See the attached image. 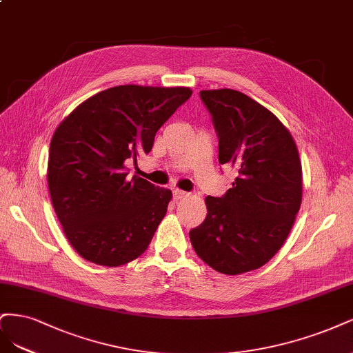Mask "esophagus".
Segmentation results:
<instances>
[{"mask_svg": "<svg viewBox=\"0 0 353 353\" xmlns=\"http://www.w3.org/2000/svg\"><path fill=\"white\" fill-rule=\"evenodd\" d=\"M185 196H188V192H183V190H180V189H174L173 190L174 201H180V199H183Z\"/></svg>", "mask_w": 353, "mask_h": 353, "instance_id": "obj_1", "label": "esophagus"}]
</instances>
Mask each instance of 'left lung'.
Segmentation results:
<instances>
[{
	"label": "left lung",
	"mask_w": 353,
	"mask_h": 353,
	"mask_svg": "<svg viewBox=\"0 0 353 353\" xmlns=\"http://www.w3.org/2000/svg\"><path fill=\"white\" fill-rule=\"evenodd\" d=\"M219 134V161L236 170L221 198L207 196V217L189 232L198 256L237 276L267 264L286 241L302 202V164L289 129L234 89L199 92Z\"/></svg>",
	"instance_id": "1"
}]
</instances>
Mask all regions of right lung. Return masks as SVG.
Here are the masks:
<instances>
[{"label":"right lung","instance_id":"obj_1","mask_svg":"<svg viewBox=\"0 0 353 353\" xmlns=\"http://www.w3.org/2000/svg\"><path fill=\"white\" fill-rule=\"evenodd\" d=\"M192 95L190 88L121 85L83 101L55 129L48 189L74 251L120 267L141 256L172 201V190L133 176L124 161L152 150L155 133Z\"/></svg>","mask_w":353,"mask_h":353}]
</instances>
